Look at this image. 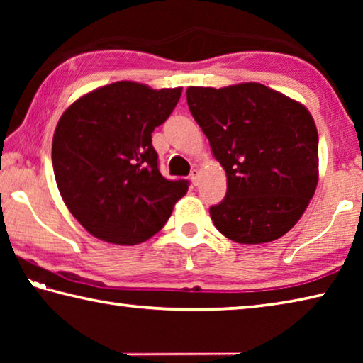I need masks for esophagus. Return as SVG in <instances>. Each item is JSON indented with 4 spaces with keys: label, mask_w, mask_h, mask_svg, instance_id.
Returning a JSON list of instances; mask_svg holds the SVG:
<instances>
[{
    "label": "esophagus",
    "mask_w": 363,
    "mask_h": 363,
    "mask_svg": "<svg viewBox=\"0 0 363 363\" xmlns=\"http://www.w3.org/2000/svg\"><path fill=\"white\" fill-rule=\"evenodd\" d=\"M199 174H200V171L199 169H192V173H190V181H192V184L194 186H196V184H199Z\"/></svg>",
    "instance_id": "esophagus-1"
}]
</instances>
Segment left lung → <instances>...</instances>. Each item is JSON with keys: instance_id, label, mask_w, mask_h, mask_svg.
Wrapping results in <instances>:
<instances>
[{"instance_id": "obj_1", "label": "left lung", "mask_w": 363, "mask_h": 363, "mask_svg": "<svg viewBox=\"0 0 363 363\" xmlns=\"http://www.w3.org/2000/svg\"><path fill=\"white\" fill-rule=\"evenodd\" d=\"M189 110L227 176L210 208L230 240H277L303 216L318 181V134L303 104L261 83L187 88Z\"/></svg>"}]
</instances>
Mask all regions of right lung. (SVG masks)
<instances>
[{
    "mask_svg": "<svg viewBox=\"0 0 363 363\" xmlns=\"http://www.w3.org/2000/svg\"><path fill=\"white\" fill-rule=\"evenodd\" d=\"M182 88L116 82L65 110L52 138V168L64 203L91 235L138 245L162 229L189 182L158 169L152 133L167 121Z\"/></svg>",
    "mask_w": 363,
    "mask_h": 363,
    "instance_id": "1",
    "label": "right lung"
}]
</instances>
